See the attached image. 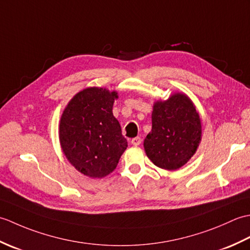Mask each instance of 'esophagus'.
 <instances>
[{"label":"esophagus","instance_id":"esophagus-1","mask_svg":"<svg viewBox=\"0 0 250 250\" xmlns=\"http://www.w3.org/2000/svg\"><path fill=\"white\" fill-rule=\"evenodd\" d=\"M141 142H142V139L140 136H137V137H134V139L131 140V144L134 146H139L141 144Z\"/></svg>","mask_w":250,"mask_h":250}]
</instances>
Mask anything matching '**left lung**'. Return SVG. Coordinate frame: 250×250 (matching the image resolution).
I'll return each mask as SVG.
<instances>
[{
    "label": "left lung",
    "instance_id": "left-lung-1",
    "mask_svg": "<svg viewBox=\"0 0 250 250\" xmlns=\"http://www.w3.org/2000/svg\"><path fill=\"white\" fill-rule=\"evenodd\" d=\"M152 128L144 141L147 157L155 166L174 171L192 157L201 141V120L195 106L183 93L153 106Z\"/></svg>",
    "mask_w": 250,
    "mask_h": 250
}]
</instances>
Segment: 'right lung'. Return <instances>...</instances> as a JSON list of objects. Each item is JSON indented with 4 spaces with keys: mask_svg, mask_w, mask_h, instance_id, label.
<instances>
[{
    "mask_svg": "<svg viewBox=\"0 0 250 250\" xmlns=\"http://www.w3.org/2000/svg\"><path fill=\"white\" fill-rule=\"evenodd\" d=\"M117 92L87 88L78 92L63 111L60 143L67 160L77 171L102 178L116 168L128 142L113 115Z\"/></svg>",
    "mask_w": 250,
    "mask_h": 250,
    "instance_id": "1",
    "label": "right lung"
}]
</instances>
